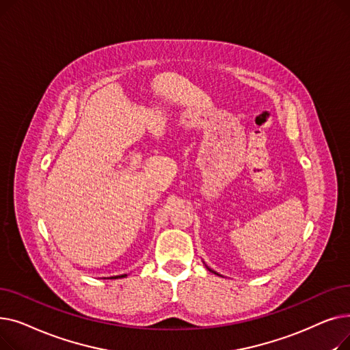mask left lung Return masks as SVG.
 <instances>
[{
    "label": "left lung",
    "instance_id": "left-lung-1",
    "mask_svg": "<svg viewBox=\"0 0 350 350\" xmlns=\"http://www.w3.org/2000/svg\"><path fill=\"white\" fill-rule=\"evenodd\" d=\"M206 268H207V269H208V271H210V272H213V273H215V275H218V277H223V275H219V273H218V272H215V271H213V269H211V268H208V267H207V265H206Z\"/></svg>",
    "mask_w": 350,
    "mask_h": 350
}]
</instances>
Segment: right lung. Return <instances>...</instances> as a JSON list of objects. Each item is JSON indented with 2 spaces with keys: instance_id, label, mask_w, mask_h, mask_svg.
<instances>
[{
  "instance_id": "right-lung-1",
  "label": "right lung",
  "mask_w": 350,
  "mask_h": 350,
  "mask_svg": "<svg viewBox=\"0 0 350 350\" xmlns=\"http://www.w3.org/2000/svg\"><path fill=\"white\" fill-rule=\"evenodd\" d=\"M124 277H127L126 273H123V275H115V277H109V280H118V278H124Z\"/></svg>"
}]
</instances>
